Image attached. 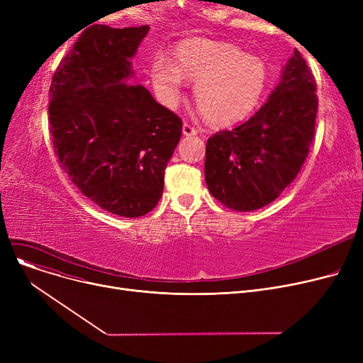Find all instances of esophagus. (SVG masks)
Instances as JSON below:
<instances>
[{"mask_svg": "<svg viewBox=\"0 0 363 363\" xmlns=\"http://www.w3.org/2000/svg\"><path fill=\"white\" fill-rule=\"evenodd\" d=\"M182 133H184V135H186V137H189V135H197V128H194V126H191V125H188V123H184V125H182Z\"/></svg>", "mask_w": 363, "mask_h": 363, "instance_id": "34e87169", "label": "esophagus"}]
</instances>
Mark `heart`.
Instances as JSON below:
<instances>
[{
  "instance_id": "heart-1",
  "label": "heart",
  "mask_w": 363,
  "mask_h": 363,
  "mask_svg": "<svg viewBox=\"0 0 363 363\" xmlns=\"http://www.w3.org/2000/svg\"><path fill=\"white\" fill-rule=\"evenodd\" d=\"M150 76L162 100L174 106L185 79L196 82L194 101L201 116L212 125L237 123L262 103L269 84L268 66L256 55L223 41L194 38L175 52V65L157 55Z\"/></svg>"
}]
</instances>
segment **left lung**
Instances as JSON below:
<instances>
[{
    "label": "left lung",
    "instance_id": "left-lung-1",
    "mask_svg": "<svg viewBox=\"0 0 363 363\" xmlns=\"http://www.w3.org/2000/svg\"><path fill=\"white\" fill-rule=\"evenodd\" d=\"M315 76L294 50L268 101L245 123L207 140L204 177L219 203L257 211L296 179L315 137Z\"/></svg>",
    "mask_w": 363,
    "mask_h": 363
}]
</instances>
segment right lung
<instances>
[{
  "instance_id": "add662e5",
  "label": "right lung",
  "mask_w": 363,
  "mask_h": 363,
  "mask_svg": "<svg viewBox=\"0 0 363 363\" xmlns=\"http://www.w3.org/2000/svg\"><path fill=\"white\" fill-rule=\"evenodd\" d=\"M148 26L86 28L55 69L48 122L55 156L104 211L138 218L159 203L182 121L126 81Z\"/></svg>"
}]
</instances>
